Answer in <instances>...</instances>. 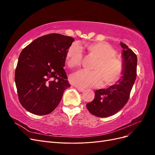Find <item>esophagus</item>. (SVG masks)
<instances>
[{"mask_svg": "<svg viewBox=\"0 0 155 155\" xmlns=\"http://www.w3.org/2000/svg\"><path fill=\"white\" fill-rule=\"evenodd\" d=\"M76 88H77L78 90L79 91H80V92H83V91H85V89H84V88H81V87H76Z\"/></svg>", "mask_w": 155, "mask_h": 155, "instance_id": "34e87169", "label": "esophagus"}]
</instances>
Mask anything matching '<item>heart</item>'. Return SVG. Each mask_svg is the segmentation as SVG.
Listing matches in <instances>:
<instances>
[{
  "instance_id": "1",
  "label": "heart",
  "mask_w": 155,
  "mask_h": 155,
  "mask_svg": "<svg viewBox=\"0 0 155 155\" xmlns=\"http://www.w3.org/2000/svg\"><path fill=\"white\" fill-rule=\"evenodd\" d=\"M88 54L97 59L92 72L79 71L70 77V81L81 88L97 87L101 85H114L121 78L124 71L121 60L116 57V51L105 42L89 43L85 45ZM83 54L81 48L73 44L68 49L65 63L70 68H78L81 65Z\"/></svg>"
}]
</instances>
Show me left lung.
Masks as SVG:
<instances>
[{"instance_id": "obj_1", "label": "left lung", "mask_w": 155, "mask_h": 155, "mask_svg": "<svg viewBox=\"0 0 155 155\" xmlns=\"http://www.w3.org/2000/svg\"><path fill=\"white\" fill-rule=\"evenodd\" d=\"M120 45L123 48L122 76L114 85L96 91L94 99L87 104L88 111L97 117L105 118L122 109L129 100L137 77V55L125 44L121 43Z\"/></svg>"}]
</instances>
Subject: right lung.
Listing matches in <instances>:
<instances>
[{"label": "right lung", "mask_w": 155, "mask_h": 155, "mask_svg": "<svg viewBox=\"0 0 155 155\" xmlns=\"http://www.w3.org/2000/svg\"><path fill=\"white\" fill-rule=\"evenodd\" d=\"M74 39L58 34L35 39L22 50L15 73L18 100L36 115L51 113L70 87L63 68L67 51Z\"/></svg>", "instance_id": "add662e5"}]
</instances>
